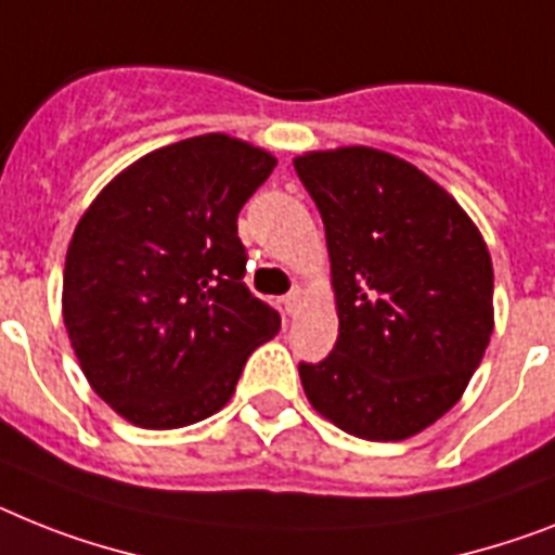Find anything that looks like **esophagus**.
<instances>
[{
  "instance_id": "obj_1",
  "label": "esophagus",
  "mask_w": 555,
  "mask_h": 555,
  "mask_svg": "<svg viewBox=\"0 0 555 555\" xmlns=\"http://www.w3.org/2000/svg\"><path fill=\"white\" fill-rule=\"evenodd\" d=\"M306 300V292L300 286H295L292 292H288L286 297H283V306H286V314H297L300 311V306H304Z\"/></svg>"
}]
</instances>
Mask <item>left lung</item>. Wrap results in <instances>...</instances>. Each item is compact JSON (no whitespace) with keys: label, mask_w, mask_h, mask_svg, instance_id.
<instances>
[{"label":"left lung","mask_w":555,"mask_h":555,"mask_svg":"<svg viewBox=\"0 0 555 555\" xmlns=\"http://www.w3.org/2000/svg\"><path fill=\"white\" fill-rule=\"evenodd\" d=\"M326 227L337 343L300 363L311 409L351 437H416L460 402L493 334V263L446 186L374 146L295 155Z\"/></svg>","instance_id":"8db88e82"}]
</instances>
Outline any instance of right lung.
<instances>
[{"label": "right lung", "instance_id": "add662e5", "mask_svg": "<svg viewBox=\"0 0 555 555\" xmlns=\"http://www.w3.org/2000/svg\"><path fill=\"white\" fill-rule=\"evenodd\" d=\"M278 167L206 132L141 155L73 229L62 318L87 383L127 423L169 431L221 411L281 318L241 283L237 212Z\"/></svg>", "mask_w": 555, "mask_h": 555}]
</instances>
